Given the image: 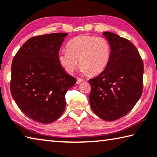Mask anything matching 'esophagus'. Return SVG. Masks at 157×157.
Instances as JSON below:
<instances>
[{"instance_id": "34e87169", "label": "esophagus", "mask_w": 157, "mask_h": 157, "mask_svg": "<svg viewBox=\"0 0 157 157\" xmlns=\"http://www.w3.org/2000/svg\"><path fill=\"white\" fill-rule=\"evenodd\" d=\"M83 79H82V78H77V79H76V83H77V84L81 83H82V82H83Z\"/></svg>"}]
</instances>
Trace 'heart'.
<instances>
[{"label":"heart","instance_id":"obj_1","mask_svg":"<svg viewBox=\"0 0 157 157\" xmlns=\"http://www.w3.org/2000/svg\"><path fill=\"white\" fill-rule=\"evenodd\" d=\"M112 48L105 38L81 35L69 42L67 50L59 52L58 59L64 70L73 73L79 64L83 74L96 75L109 64Z\"/></svg>","mask_w":157,"mask_h":157}]
</instances>
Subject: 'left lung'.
Segmentation results:
<instances>
[{"instance_id": "1", "label": "left lung", "mask_w": 157, "mask_h": 157, "mask_svg": "<svg viewBox=\"0 0 157 157\" xmlns=\"http://www.w3.org/2000/svg\"><path fill=\"white\" fill-rule=\"evenodd\" d=\"M112 54L102 72L90 79L91 109L102 119L112 121L126 115L141 97L144 64L136 46L126 38L104 32Z\"/></svg>"}]
</instances>
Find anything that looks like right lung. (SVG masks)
Returning <instances> with one entry per match:
<instances>
[{"label":"right lung","instance_id":"right-lung-1","mask_svg":"<svg viewBox=\"0 0 157 157\" xmlns=\"http://www.w3.org/2000/svg\"><path fill=\"white\" fill-rule=\"evenodd\" d=\"M67 34L55 33L31 38L13 59L11 95L21 112L35 121L50 124L59 119L66 107L65 94L76 82L58 59Z\"/></svg>","mask_w":157,"mask_h":157}]
</instances>
